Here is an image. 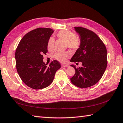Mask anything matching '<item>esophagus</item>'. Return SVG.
Listing matches in <instances>:
<instances>
[{
	"label": "esophagus",
	"mask_w": 123,
	"mask_h": 123,
	"mask_svg": "<svg viewBox=\"0 0 123 123\" xmlns=\"http://www.w3.org/2000/svg\"><path fill=\"white\" fill-rule=\"evenodd\" d=\"M61 67H62V68H65V67H68V65H64V64H62V65H61Z\"/></svg>",
	"instance_id": "obj_1"
}]
</instances>
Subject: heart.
<instances>
[{"label": "heart", "mask_w": 123, "mask_h": 123, "mask_svg": "<svg viewBox=\"0 0 123 123\" xmlns=\"http://www.w3.org/2000/svg\"><path fill=\"white\" fill-rule=\"evenodd\" d=\"M58 38L67 43L68 47L72 49H76L80 46L79 40L75 37V34L70 31L62 30L60 31L56 35ZM55 39L51 38L48 41V49L49 50H52L55 45ZM70 56V53L68 52L56 53L55 55V58L61 62H65L67 58Z\"/></svg>", "instance_id": "b5f03b06"}]
</instances>
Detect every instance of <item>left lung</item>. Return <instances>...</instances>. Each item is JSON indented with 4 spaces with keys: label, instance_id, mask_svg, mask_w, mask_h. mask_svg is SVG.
<instances>
[{
    "label": "left lung",
    "instance_id": "obj_1",
    "mask_svg": "<svg viewBox=\"0 0 123 123\" xmlns=\"http://www.w3.org/2000/svg\"><path fill=\"white\" fill-rule=\"evenodd\" d=\"M79 35L80 44L71 58L72 62H81L82 67L75 68L71 81L80 88L95 85L101 79L107 67V50L103 42L93 31L82 27H74Z\"/></svg>",
    "mask_w": 123,
    "mask_h": 123
}]
</instances>
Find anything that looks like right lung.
I'll list each match as a JSON object with an SVG mask.
<instances>
[{
	"instance_id": "add662e5",
	"label": "right lung",
	"mask_w": 123,
	"mask_h": 123,
	"mask_svg": "<svg viewBox=\"0 0 123 123\" xmlns=\"http://www.w3.org/2000/svg\"><path fill=\"white\" fill-rule=\"evenodd\" d=\"M50 28H39L30 31L21 40L15 53L16 68L22 82L33 89L48 87L53 81L55 72L61 68L53 60L47 66L43 61L48 52V43L54 32Z\"/></svg>"
}]
</instances>
